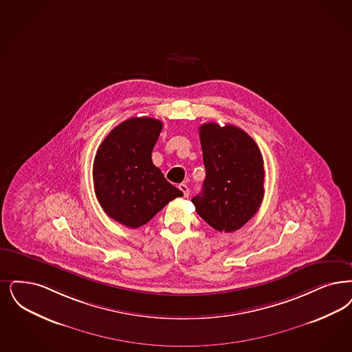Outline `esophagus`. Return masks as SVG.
<instances>
[{
    "instance_id": "obj_1",
    "label": "esophagus",
    "mask_w": 352,
    "mask_h": 352,
    "mask_svg": "<svg viewBox=\"0 0 352 352\" xmlns=\"http://www.w3.org/2000/svg\"><path fill=\"white\" fill-rule=\"evenodd\" d=\"M179 190L183 192V197H187L190 195V188L187 187V184H184V183H181L179 184Z\"/></svg>"
}]
</instances>
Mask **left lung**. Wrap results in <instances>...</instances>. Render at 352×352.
Returning a JSON list of instances; mask_svg holds the SVG:
<instances>
[{"mask_svg": "<svg viewBox=\"0 0 352 352\" xmlns=\"http://www.w3.org/2000/svg\"><path fill=\"white\" fill-rule=\"evenodd\" d=\"M199 136L206 179L201 192L191 201L213 229L234 232L253 217L263 200V157L239 126L206 123L199 128Z\"/></svg>", "mask_w": 352, "mask_h": 352, "instance_id": "1", "label": "left lung"}]
</instances>
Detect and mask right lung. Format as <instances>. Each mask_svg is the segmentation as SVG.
<instances>
[{
	"instance_id": "right-lung-1",
	"label": "right lung",
	"mask_w": 352,
	"mask_h": 352,
	"mask_svg": "<svg viewBox=\"0 0 352 352\" xmlns=\"http://www.w3.org/2000/svg\"><path fill=\"white\" fill-rule=\"evenodd\" d=\"M162 129L153 118H131L99 145L93 165L94 191L115 221L139 228L183 192L153 165L152 151Z\"/></svg>"
}]
</instances>
